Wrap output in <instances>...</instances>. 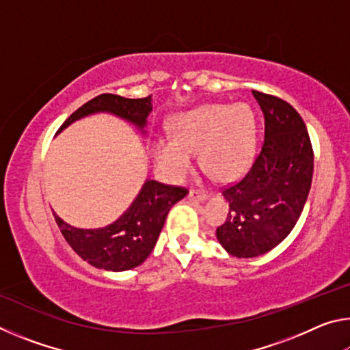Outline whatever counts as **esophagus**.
<instances>
[{"instance_id": "obj_1", "label": "esophagus", "mask_w": 350, "mask_h": 350, "mask_svg": "<svg viewBox=\"0 0 350 350\" xmlns=\"http://www.w3.org/2000/svg\"><path fill=\"white\" fill-rule=\"evenodd\" d=\"M188 198L193 200H200V202H204V200L208 199V193L202 191V189H191V191L188 193Z\"/></svg>"}]
</instances>
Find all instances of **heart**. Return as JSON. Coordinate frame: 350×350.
I'll return each mask as SVG.
<instances>
[{
  "instance_id": "b5f03b06",
  "label": "heart",
  "mask_w": 350,
  "mask_h": 350,
  "mask_svg": "<svg viewBox=\"0 0 350 350\" xmlns=\"http://www.w3.org/2000/svg\"><path fill=\"white\" fill-rule=\"evenodd\" d=\"M256 145L254 116L247 105H205L174 120L173 135L152 144L157 163L182 180L200 151V165L219 182H233L250 168Z\"/></svg>"
}]
</instances>
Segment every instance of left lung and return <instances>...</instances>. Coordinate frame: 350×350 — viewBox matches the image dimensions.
<instances>
[{"label":"left lung","instance_id":"obj_1","mask_svg":"<svg viewBox=\"0 0 350 350\" xmlns=\"http://www.w3.org/2000/svg\"><path fill=\"white\" fill-rule=\"evenodd\" d=\"M264 112V142L250 170L222 189L228 216L216 236L232 256L254 258L287 238L303 213L313 174L306 123L282 98L253 91Z\"/></svg>","mask_w":350,"mask_h":350}]
</instances>
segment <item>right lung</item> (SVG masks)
I'll return each instance as SVG.
<instances>
[{
	"label": "right lung",
	"mask_w": 350,
	"mask_h": 350,
	"mask_svg": "<svg viewBox=\"0 0 350 350\" xmlns=\"http://www.w3.org/2000/svg\"><path fill=\"white\" fill-rule=\"evenodd\" d=\"M151 97L125 98L116 94H100L72 112L58 131L94 112H111L144 129L151 112ZM188 189L146 180L131 206L108 227L83 230L70 227L55 216V222L68 244L83 260L97 269L123 271L140 265L156 245L159 234L176 202Z\"/></svg>",
	"instance_id": "add662e5"
}]
</instances>
